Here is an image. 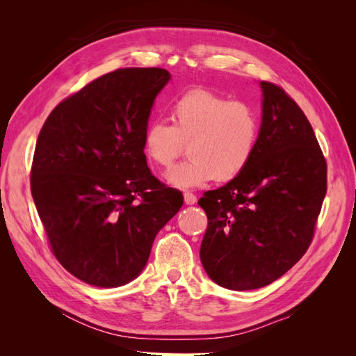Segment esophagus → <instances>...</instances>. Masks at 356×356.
Returning <instances> with one entry per match:
<instances>
[{
  "instance_id": "obj_1",
  "label": "esophagus",
  "mask_w": 356,
  "mask_h": 356,
  "mask_svg": "<svg viewBox=\"0 0 356 356\" xmlns=\"http://www.w3.org/2000/svg\"><path fill=\"white\" fill-rule=\"evenodd\" d=\"M184 200H186V203H187V204H195V203L197 202V197H196L195 193L186 191V193H184Z\"/></svg>"
}]
</instances>
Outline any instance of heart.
Returning <instances> with one entry per match:
<instances>
[{
	"label": "heart",
	"instance_id": "b5f03b06",
	"mask_svg": "<svg viewBox=\"0 0 356 356\" xmlns=\"http://www.w3.org/2000/svg\"><path fill=\"white\" fill-rule=\"evenodd\" d=\"M170 124L148 123L143 135L144 154L153 165L170 169L188 145L186 163L168 181L178 188L199 187L213 178L229 181L250 163L260 138V117L250 104L232 101L207 89H195L170 105Z\"/></svg>",
	"mask_w": 356,
	"mask_h": 356
}]
</instances>
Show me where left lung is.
Listing matches in <instances>:
<instances>
[{
	"label": "left lung",
	"instance_id": "obj_1",
	"mask_svg": "<svg viewBox=\"0 0 356 356\" xmlns=\"http://www.w3.org/2000/svg\"><path fill=\"white\" fill-rule=\"evenodd\" d=\"M260 84L263 117L251 161L199 200L208 217L203 268L234 291L272 284L305 255L327 193V161L307 117L282 88Z\"/></svg>",
	"mask_w": 356,
	"mask_h": 356
}]
</instances>
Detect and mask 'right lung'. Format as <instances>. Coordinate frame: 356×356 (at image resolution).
Segmentation results:
<instances>
[{
    "instance_id": "1",
    "label": "right lung",
    "mask_w": 356,
    "mask_h": 356,
    "mask_svg": "<svg viewBox=\"0 0 356 356\" xmlns=\"http://www.w3.org/2000/svg\"><path fill=\"white\" fill-rule=\"evenodd\" d=\"M163 68H120L86 84L42 124L32 199L56 260L101 288L131 282L156 234L184 203L147 166L143 135Z\"/></svg>"
}]
</instances>
